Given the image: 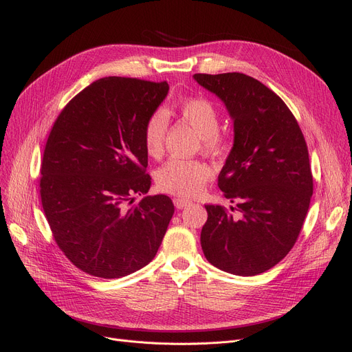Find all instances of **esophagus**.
Wrapping results in <instances>:
<instances>
[{
  "mask_svg": "<svg viewBox=\"0 0 352 352\" xmlns=\"http://www.w3.org/2000/svg\"><path fill=\"white\" fill-rule=\"evenodd\" d=\"M191 202L188 201V199H186V198H174V206L177 207V208H184V207H187V206H190Z\"/></svg>",
  "mask_w": 352,
  "mask_h": 352,
  "instance_id": "34e87169",
  "label": "esophagus"
}]
</instances>
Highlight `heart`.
I'll list each match as a JSON object with an SVG mask.
<instances>
[{
	"label": "heart",
	"mask_w": 352,
	"mask_h": 352,
	"mask_svg": "<svg viewBox=\"0 0 352 352\" xmlns=\"http://www.w3.org/2000/svg\"><path fill=\"white\" fill-rule=\"evenodd\" d=\"M182 118L188 121L201 135L202 146L210 153H219L227 146V138L218 131L219 114L215 105L206 98H187L179 104ZM168 113L157 108L148 116L144 124V145L151 157H160L164 150V141L168 131ZM212 175L211 166L197 160L173 158L166 161L155 173L157 187L178 197H194L204 188Z\"/></svg>",
	"instance_id": "1"
}]
</instances>
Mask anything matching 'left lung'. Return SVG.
<instances>
[{
    "label": "left lung",
    "mask_w": 352,
    "mask_h": 352,
    "mask_svg": "<svg viewBox=\"0 0 352 352\" xmlns=\"http://www.w3.org/2000/svg\"><path fill=\"white\" fill-rule=\"evenodd\" d=\"M223 101L234 121V145L218 187L235 202L206 206L201 247L217 268L251 276L278 264L297 243L312 195L308 148L285 102L241 72L194 74ZM234 211V207H231Z\"/></svg>",
    "instance_id": "1"
}]
</instances>
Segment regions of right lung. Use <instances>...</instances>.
<instances>
[{"label": "right lung", "mask_w": 352, "mask_h": 352, "mask_svg": "<svg viewBox=\"0 0 352 352\" xmlns=\"http://www.w3.org/2000/svg\"><path fill=\"white\" fill-rule=\"evenodd\" d=\"M166 81L105 77L55 120L41 162V204L55 243L81 271L121 278L153 261L174 214L145 174L144 124L168 94Z\"/></svg>", "instance_id": "1"}]
</instances>
